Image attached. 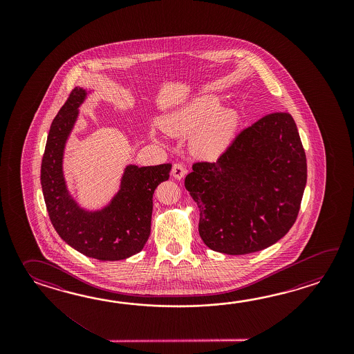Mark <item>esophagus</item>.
<instances>
[{
	"label": "esophagus",
	"mask_w": 354,
	"mask_h": 354,
	"mask_svg": "<svg viewBox=\"0 0 354 354\" xmlns=\"http://www.w3.org/2000/svg\"><path fill=\"white\" fill-rule=\"evenodd\" d=\"M186 174H187V169L185 168L183 165H180V163H174V167H172V176H174L176 180H180V178H183Z\"/></svg>",
	"instance_id": "esophagus-1"
}]
</instances>
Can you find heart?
<instances>
[{
	"mask_svg": "<svg viewBox=\"0 0 354 354\" xmlns=\"http://www.w3.org/2000/svg\"><path fill=\"white\" fill-rule=\"evenodd\" d=\"M238 124V113L230 107H218L215 96H201L163 121V129L172 134H188L197 129L191 147L206 159L225 151Z\"/></svg>",
	"mask_w": 354,
	"mask_h": 354,
	"instance_id": "obj_1",
	"label": "heart"
}]
</instances>
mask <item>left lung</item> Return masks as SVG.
Listing matches in <instances>:
<instances>
[{
    "mask_svg": "<svg viewBox=\"0 0 354 354\" xmlns=\"http://www.w3.org/2000/svg\"><path fill=\"white\" fill-rule=\"evenodd\" d=\"M308 178L306 156L288 113L243 129L216 162H196L185 187L200 210L209 248L241 256L268 248L292 227Z\"/></svg>",
    "mask_w": 354,
    "mask_h": 354,
    "instance_id": "1",
    "label": "left lung"
}]
</instances>
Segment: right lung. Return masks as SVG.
Here are the masks:
<instances>
[{"instance_id":"1","label":"right lung","mask_w":354,"mask_h":354,"mask_svg":"<svg viewBox=\"0 0 354 354\" xmlns=\"http://www.w3.org/2000/svg\"><path fill=\"white\" fill-rule=\"evenodd\" d=\"M87 96L75 87L54 118L41 160L40 182L46 210L60 238L84 256L98 261H120L144 248L151 235L153 194L169 178L172 165L128 166L119 192L102 210L81 209L68 192L62 160L64 145Z\"/></svg>"}]
</instances>
